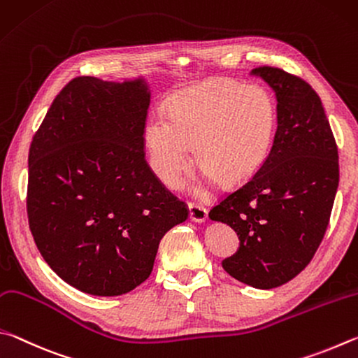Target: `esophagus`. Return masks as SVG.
Masks as SVG:
<instances>
[{
    "mask_svg": "<svg viewBox=\"0 0 358 358\" xmlns=\"http://www.w3.org/2000/svg\"><path fill=\"white\" fill-rule=\"evenodd\" d=\"M189 215H190L192 222L204 223L206 220H208V209L198 203H190L189 204Z\"/></svg>",
    "mask_w": 358,
    "mask_h": 358,
    "instance_id": "1",
    "label": "esophagus"
}]
</instances>
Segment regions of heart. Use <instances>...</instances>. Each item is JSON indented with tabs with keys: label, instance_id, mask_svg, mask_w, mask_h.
Listing matches in <instances>:
<instances>
[{
	"label": "heart",
	"instance_id": "b5f03b06",
	"mask_svg": "<svg viewBox=\"0 0 358 358\" xmlns=\"http://www.w3.org/2000/svg\"><path fill=\"white\" fill-rule=\"evenodd\" d=\"M165 113H155L144 125V144L154 173L174 187L196 160L210 182L241 185L268 159L277 105L259 85L231 78H210L174 92Z\"/></svg>",
	"mask_w": 358,
	"mask_h": 358
}]
</instances>
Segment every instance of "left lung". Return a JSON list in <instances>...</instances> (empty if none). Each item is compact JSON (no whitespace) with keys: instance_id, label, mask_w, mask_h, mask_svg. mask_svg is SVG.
Masks as SVG:
<instances>
[{"instance_id":"8db88e82","label":"left lung","mask_w":358,"mask_h":358,"mask_svg":"<svg viewBox=\"0 0 358 358\" xmlns=\"http://www.w3.org/2000/svg\"><path fill=\"white\" fill-rule=\"evenodd\" d=\"M250 75L272 87L277 134L268 159L248 182L209 212L239 237L222 266L258 289L287 283L308 266L327 229L340 182L338 149L321 99L302 78L277 67Z\"/></svg>"}]
</instances>
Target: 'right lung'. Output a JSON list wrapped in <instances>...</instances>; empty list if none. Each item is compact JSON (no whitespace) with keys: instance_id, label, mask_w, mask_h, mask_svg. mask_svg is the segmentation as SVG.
I'll return each instance as SVG.
<instances>
[{"instance_id":"right-lung-1","label":"right lung","mask_w":358,"mask_h":358,"mask_svg":"<svg viewBox=\"0 0 358 358\" xmlns=\"http://www.w3.org/2000/svg\"><path fill=\"white\" fill-rule=\"evenodd\" d=\"M149 103L143 77H77L31 141L27 208L34 242L59 278L91 296L140 286L162 237L189 217L144 160Z\"/></svg>"}]
</instances>
